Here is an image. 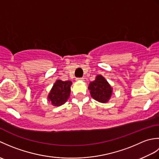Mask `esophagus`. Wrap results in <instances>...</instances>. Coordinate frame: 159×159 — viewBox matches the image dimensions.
<instances>
[{"label":"esophagus","instance_id":"obj_1","mask_svg":"<svg viewBox=\"0 0 159 159\" xmlns=\"http://www.w3.org/2000/svg\"><path fill=\"white\" fill-rule=\"evenodd\" d=\"M76 80H78V81H83L84 78H77Z\"/></svg>","mask_w":159,"mask_h":159}]
</instances>
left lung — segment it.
Here are the masks:
<instances>
[{
    "mask_svg": "<svg viewBox=\"0 0 159 159\" xmlns=\"http://www.w3.org/2000/svg\"><path fill=\"white\" fill-rule=\"evenodd\" d=\"M88 89L91 96L102 103L107 102L113 92L112 87L102 75H98L93 81L90 82Z\"/></svg>",
    "mask_w": 159,
    "mask_h": 159,
    "instance_id": "1",
    "label": "left lung"
}]
</instances>
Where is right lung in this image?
<instances>
[{
  "mask_svg": "<svg viewBox=\"0 0 159 159\" xmlns=\"http://www.w3.org/2000/svg\"><path fill=\"white\" fill-rule=\"evenodd\" d=\"M72 83L70 80L63 81L57 80L48 96V100L52 105L59 107L65 103L70 95V87Z\"/></svg>",
  "mask_w": 159,
  "mask_h": 159,
  "instance_id": "1",
  "label": "right lung"
}]
</instances>
